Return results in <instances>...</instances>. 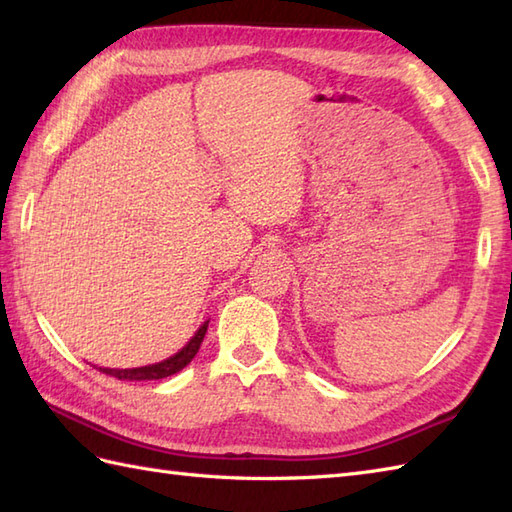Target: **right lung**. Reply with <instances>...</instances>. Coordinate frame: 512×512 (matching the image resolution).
<instances>
[{
    "mask_svg": "<svg viewBox=\"0 0 512 512\" xmlns=\"http://www.w3.org/2000/svg\"><path fill=\"white\" fill-rule=\"evenodd\" d=\"M206 328H209V321H204L200 325V330L191 336V341L184 345L178 354L169 356L167 361L154 363V365H145V367H134V369H110V367H103L101 372L107 374V376H114L118 380H160V378H167L171 374H178L180 369L187 367L193 361V356L198 354L200 345L204 341Z\"/></svg>",
    "mask_w": 512,
    "mask_h": 512,
    "instance_id": "obj_1",
    "label": "right lung"
}]
</instances>
